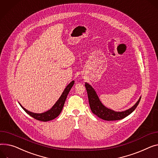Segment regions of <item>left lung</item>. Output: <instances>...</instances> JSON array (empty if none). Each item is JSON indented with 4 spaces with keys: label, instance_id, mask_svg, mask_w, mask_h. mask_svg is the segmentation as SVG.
<instances>
[{
    "label": "left lung",
    "instance_id": "1",
    "mask_svg": "<svg viewBox=\"0 0 158 158\" xmlns=\"http://www.w3.org/2000/svg\"><path fill=\"white\" fill-rule=\"evenodd\" d=\"M85 87L88 96L89 107L92 112L97 115L98 118L106 121L120 120L128 116V115H130L135 110L141 99V97H140L137 102L131 108L127 110L122 112H115L103 106L102 103L100 102L97 94L96 93V91H94L93 88L90 85H89L88 83H85Z\"/></svg>",
    "mask_w": 158,
    "mask_h": 158
}]
</instances>
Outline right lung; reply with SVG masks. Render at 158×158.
I'll return each mask as SVG.
<instances>
[{"instance_id":"add662e5","label":"right lung","mask_w":158,"mask_h":158,"mask_svg":"<svg viewBox=\"0 0 158 158\" xmlns=\"http://www.w3.org/2000/svg\"><path fill=\"white\" fill-rule=\"evenodd\" d=\"M73 84H74V81H72V82H70L69 84L64 89V92L62 93L61 95L60 96V97L59 98L58 101L55 103L54 106L52 107V108L51 109H49V110H48L45 112L40 113V114L31 112H30V111L27 110V109H25L19 103V104L20 105V106L22 107V108L28 114H29L31 117L34 118V119H35L37 120L44 121V122L52 120V119H55L56 117H58L59 114L61 113L62 109H63V107H64V103H65V102L67 97L68 94H69L70 89L73 86Z\"/></svg>"}]
</instances>
